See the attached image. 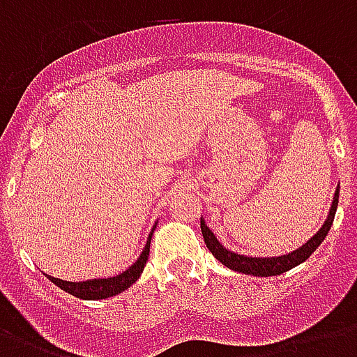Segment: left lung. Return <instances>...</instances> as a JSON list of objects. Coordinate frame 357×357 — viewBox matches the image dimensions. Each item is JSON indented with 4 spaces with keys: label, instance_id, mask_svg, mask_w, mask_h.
<instances>
[{
    "label": "left lung",
    "instance_id": "1",
    "mask_svg": "<svg viewBox=\"0 0 357 357\" xmlns=\"http://www.w3.org/2000/svg\"><path fill=\"white\" fill-rule=\"evenodd\" d=\"M337 202L339 189L335 190V196H333L332 202V209H330V215H328L326 222L322 224V228L319 229L307 243L302 244L298 250H294L291 254L280 255V257H248V255L234 254V252H229V250H226L222 244L218 243L217 237L213 235L211 229L207 228L204 220H200L202 235H204V241H206L209 252H211L224 266H228L231 271L250 274V276H278V274H283V272L291 271L293 266L304 263V261L321 246V243L328 235L330 228H332L333 217H335V211H337Z\"/></svg>",
    "mask_w": 357,
    "mask_h": 357
}]
</instances>
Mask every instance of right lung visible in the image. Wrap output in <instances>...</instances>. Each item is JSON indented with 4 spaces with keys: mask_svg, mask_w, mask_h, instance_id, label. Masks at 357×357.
Instances as JSON below:
<instances>
[{
    "mask_svg": "<svg viewBox=\"0 0 357 357\" xmlns=\"http://www.w3.org/2000/svg\"><path fill=\"white\" fill-rule=\"evenodd\" d=\"M151 234H153V229H151ZM151 234L150 237H148V243H146L139 259L135 261L128 271H123L122 274H119V276L103 278V280H86V282H66V280H59V278H50L57 287H61L63 291H66V293L74 294L77 298L102 300L109 298V296H114V294L126 291L129 285H133V283L139 280L140 274H142V271H144L146 261H148V255H150Z\"/></svg>",
    "mask_w": 357,
    "mask_h": 357,
    "instance_id": "add662e5",
    "label": "right lung"
}]
</instances>
